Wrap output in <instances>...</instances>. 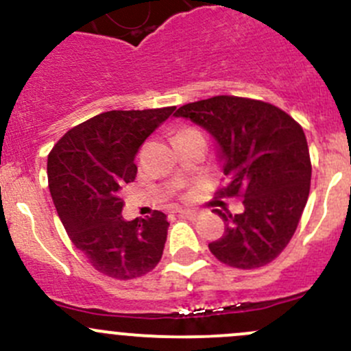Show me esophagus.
I'll list each match as a JSON object with an SVG mask.
<instances>
[{"label": "esophagus", "mask_w": 351, "mask_h": 351, "mask_svg": "<svg viewBox=\"0 0 351 351\" xmlns=\"http://www.w3.org/2000/svg\"><path fill=\"white\" fill-rule=\"evenodd\" d=\"M176 212H178L182 217L190 219V221H197L198 219V212H195V210H185V208H180V210H176Z\"/></svg>", "instance_id": "34e87169"}]
</instances>
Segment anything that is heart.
Segmentation results:
<instances>
[{"label":"heart","instance_id":"1","mask_svg":"<svg viewBox=\"0 0 351 351\" xmlns=\"http://www.w3.org/2000/svg\"><path fill=\"white\" fill-rule=\"evenodd\" d=\"M189 132H195V130H193V129H183V130H180L178 134H176V137L183 136V134H189Z\"/></svg>","mask_w":351,"mask_h":351}]
</instances>
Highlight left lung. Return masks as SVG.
Here are the masks:
<instances>
[{
    "instance_id": "obj_1",
    "label": "left lung",
    "mask_w": 351,
    "mask_h": 351,
    "mask_svg": "<svg viewBox=\"0 0 351 351\" xmlns=\"http://www.w3.org/2000/svg\"><path fill=\"white\" fill-rule=\"evenodd\" d=\"M217 144L229 183L219 198L243 197L244 210L215 208L224 234L208 250L229 267L251 270L270 263L292 239L311 189V158L302 127L284 110L260 100L221 97L180 107Z\"/></svg>"
}]
</instances>
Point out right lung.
Listing matches in <instances>:
<instances>
[{"label":"right lung","instance_id":"add662e5","mask_svg":"<svg viewBox=\"0 0 351 351\" xmlns=\"http://www.w3.org/2000/svg\"><path fill=\"white\" fill-rule=\"evenodd\" d=\"M175 107L112 110L67 130L47 159L49 190L74 246L100 274L119 280L159 263L168 236L166 214L125 221L120 190L134 182L144 141Z\"/></svg>","mask_w":351,"mask_h":351}]
</instances>
